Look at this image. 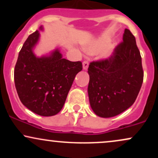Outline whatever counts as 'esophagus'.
<instances>
[{
  "mask_svg": "<svg viewBox=\"0 0 158 158\" xmlns=\"http://www.w3.org/2000/svg\"><path fill=\"white\" fill-rule=\"evenodd\" d=\"M88 65H89V64H88V61H83V63H82L83 70H88Z\"/></svg>",
  "mask_w": 158,
  "mask_h": 158,
  "instance_id": "esophagus-1",
  "label": "esophagus"
}]
</instances>
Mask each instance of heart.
Wrapping results in <instances>:
<instances>
[{"label":"heart","instance_id":"heart-1","mask_svg":"<svg viewBox=\"0 0 158 158\" xmlns=\"http://www.w3.org/2000/svg\"><path fill=\"white\" fill-rule=\"evenodd\" d=\"M108 40L101 39L99 40V41L93 43V44H90L89 46H88L87 48H85V50H86V52H88V53L96 54L102 51L103 50V56H108L110 54V52H111V48L108 47V48H107L106 47L108 46Z\"/></svg>","mask_w":158,"mask_h":158}]
</instances>
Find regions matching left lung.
Segmentation results:
<instances>
[{"label":"left lung","mask_w":158,"mask_h":158,"mask_svg":"<svg viewBox=\"0 0 158 158\" xmlns=\"http://www.w3.org/2000/svg\"><path fill=\"white\" fill-rule=\"evenodd\" d=\"M113 55L89 64L88 93L90 107L103 118L115 117L135 102L143 81L140 52L135 36L125 30Z\"/></svg>","instance_id":"1"}]
</instances>
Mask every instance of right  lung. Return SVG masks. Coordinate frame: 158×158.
Listing matches in <instances>:
<instances>
[{"label":"right lung","mask_w":158,"mask_h":158,"mask_svg":"<svg viewBox=\"0 0 158 158\" xmlns=\"http://www.w3.org/2000/svg\"><path fill=\"white\" fill-rule=\"evenodd\" d=\"M39 30H43L42 26ZM39 30L29 35L20 50L14 79L23 106L40 116L50 117L63 108L82 64L81 61L63 59L58 48L49 55L36 56L33 50L39 41Z\"/></svg>","instance_id":"add662e5"}]
</instances>
